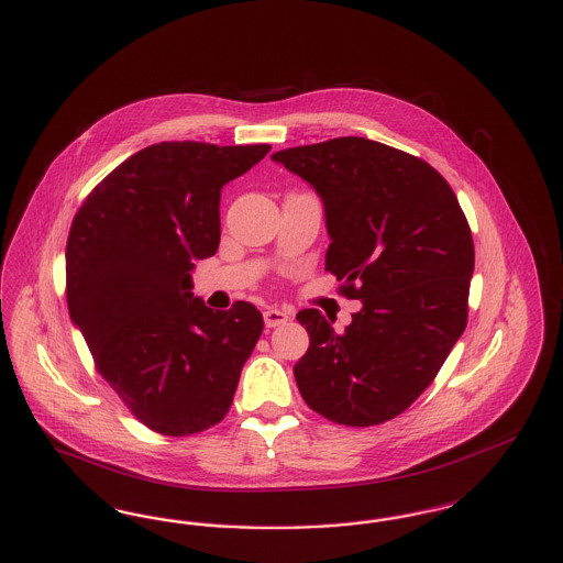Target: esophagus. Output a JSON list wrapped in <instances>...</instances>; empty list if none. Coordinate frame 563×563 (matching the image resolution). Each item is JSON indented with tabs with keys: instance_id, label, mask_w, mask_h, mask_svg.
<instances>
[{
	"instance_id": "34e87169",
	"label": "esophagus",
	"mask_w": 563,
	"mask_h": 563,
	"mask_svg": "<svg viewBox=\"0 0 563 563\" xmlns=\"http://www.w3.org/2000/svg\"><path fill=\"white\" fill-rule=\"evenodd\" d=\"M287 321H289V314L285 310H280V308H268L264 312L266 327H280V324H285Z\"/></svg>"
}]
</instances>
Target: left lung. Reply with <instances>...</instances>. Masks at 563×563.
<instances>
[{
	"mask_svg": "<svg viewBox=\"0 0 563 563\" xmlns=\"http://www.w3.org/2000/svg\"><path fill=\"white\" fill-rule=\"evenodd\" d=\"M321 196L324 269L363 301L342 331L319 310L297 312L310 349L297 388L322 418L346 427L393 420L416 401L462 335L475 246L454 189L430 166L363 136L272 154Z\"/></svg>",
	"mask_w": 563,
	"mask_h": 563,
	"instance_id": "8db88e82",
	"label": "left lung"
}]
</instances>
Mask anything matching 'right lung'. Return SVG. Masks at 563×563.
<instances>
[{
	"instance_id": "right-lung-1",
	"label": "right lung",
	"mask_w": 563,
	"mask_h": 563,
	"mask_svg": "<svg viewBox=\"0 0 563 563\" xmlns=\"http://www.w3.org/2000/svg\"><path fill=\"white\" fill-rule=\"evenodd\" d=\"M269 145L162 141L133 154L74 217L67 306L97 372L147 429L186 437L225 418L262 312L211 310L191 269L217 253L221 188Z\"/></svg>"
}]
</instances>
